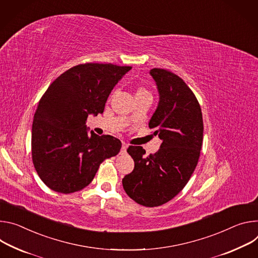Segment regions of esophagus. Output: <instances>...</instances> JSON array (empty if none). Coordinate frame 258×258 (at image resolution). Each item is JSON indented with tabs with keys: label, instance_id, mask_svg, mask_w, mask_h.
<instances>
[{
	"label": "esophagus",
	"instance_id": "1",
	"mask_svg": "<svg viewBox=\"0 0 258 258\" xmlns=\"http://www.w3.org/2000/svg\"><path fill=\"white\" fill-rule=\"evenodd\" d=\"M127 148H128V146H127L126 144H123V146H122V149H121V152H120V154H121V155H125V154H126V152H127Z\"/></svg>",
	"mask_w": 258,
	"mask_h": 258
}]
</instances>
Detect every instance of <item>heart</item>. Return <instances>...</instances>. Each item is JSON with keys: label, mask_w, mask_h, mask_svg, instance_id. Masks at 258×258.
Masks as SVG:
<instances>
[{"label": "heart", "mask_w": 258, "mask_h": 258, "mask_svg": "<svg viewBox=\"0 0 258 258\" xmlns=\"http://www.w3.org/2000/svg\"><path fill=\"white\" fill-rule=\"evenodd\" d=\"M137 95H149V96H151V93L145 88H138L137 91H136V96Z\"/></svg>", "instance_id": "b5f03b06"}]
</instances>
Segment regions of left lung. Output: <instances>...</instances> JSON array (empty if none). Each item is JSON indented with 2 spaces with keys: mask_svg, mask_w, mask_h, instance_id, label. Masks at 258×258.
I'll use <instances>...</instances> for the list:
<instances>
[{
  "mask_svg": "<svg viewBox=\"0 0 258 258\" xmlns=\"http://www.w3.org/2000/svg\"><path fill=\"white\" fill-rule=\"evenodd\" d=\"M151 75L160 101L149 126L162 145L150 156L142 147L130 146L127 152L134 170L122 182L137 204L157 207L172 200L189 180L201 153L204 126L201 106L180 77L163 69H153Z\"/></svg>",
  "mask_w": 258,
  "mask_h": 258,
  "instance_id": "obj_1",
  "label": "left lung"
}]
</instances>
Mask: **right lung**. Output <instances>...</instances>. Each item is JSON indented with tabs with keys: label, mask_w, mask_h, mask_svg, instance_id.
<instances>
[{
	"label": "right lung",
	"mask_w": 258,
	"mask_h": 258,
	"mask_svg": "<svg viewBox=\"0 0 258 258\" xmlns=\"http://www.w3.org/2000/svg\"><path fill=\"white\" fill-rule=\"evenodd\" d=\"M131 70L111 63H83L56 78L43 94L32 128V158L42 181L71 194L94 178L100 164L117 156L121 141L87 132L89 114L102 113L118 81Z\"/></svg>",
	"instance_id": "obj_1"
}]
</instances>
